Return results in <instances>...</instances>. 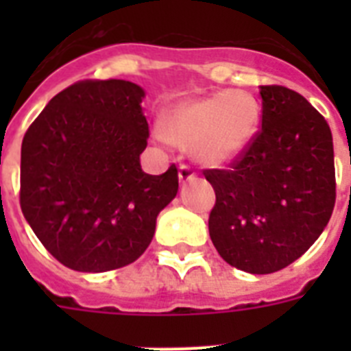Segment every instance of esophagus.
Returning <instances> with one entry per match:
<instances>
[{
  "instance_id": "34e87169",
  "label": "esophagus",
  "mask_w": 351,
  "mask_h": 351,
  "mask_svg": "<svg viewBox=\"0 0 351 351\" xmlns=\"http://www.w3.org/2000/svg\"><path fill=\"white\" fill-rule=\"evenodd\" d=\"M178 178H180L182 184H186V182L197 180V173L187 164H180V167H178Z\"/></svg>"
}]
</instances>
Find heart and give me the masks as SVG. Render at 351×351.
I'll list each match as a JSON object with an SVG mask.
<instances>
[{
  "instance_id": "b5f03b06",
  "label": "heart",
  "mask_w": 351,
  "mask_h": 351,
  "mask_svg": "<svg viewBox=\"0 0 351 351\" xmlns=\"http://www.w3.org/2000/svg\"><path fill=\"white\" fill-rule=\"evenodd\" d=\"M258 125L261 109L253 96L242 90H220L171 107L164 117V129L156 134L193 153L198 162L219 167L250 147Z\"/></svg>"
}]
</instances>
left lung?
Returning a JSON list of instances; mask_svg holds the SVG:
<instances>
[{
    "label": "left lung",
    "instance_id": "8db88e82",
    "mask_svg": "<svg viewBox=\"0 0 351 351\" xmlns=\"http://www.w3.org/2000/svg\"><path fill=\"white\" fill-rule=\"evenodd\" d=\"M262 127L226 169H204L215 189L209 234L228 264L266 275L302 256L335 206L333 140L304 96L262 85Z\"/></svg>",
    "mask_w": 351,
    "mask_h": 351
}]
</instances>
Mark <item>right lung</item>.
<instances>
[{
  "label": "right lung",
  "instance_id": "add662e5",
  "mask_svg": "<svg viewBox=\"0 0 351 351\" xmlns=\"http://www.w3.org/2000/svg\"><path fill=\"white\" fill-rule=\"evenodd\" d=\"M143 90L125 80H84L52 98L21 143L19 206L63 266L118 269L147 250L156 217L178 191L173 164L147 175Z\"/></svg>",
  "mask_w": 351,
  "mask_h": 351
}]
</instances>
